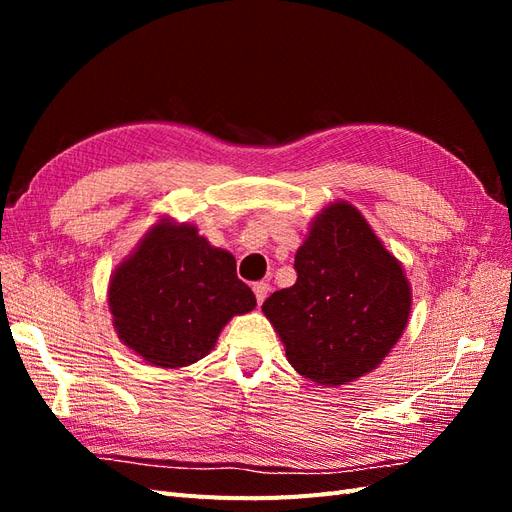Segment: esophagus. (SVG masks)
<instances>
[{
	"mask_svg": "<svg viewBox=\"0 0 512 512\" xmlns=\"http://www.w3.org/2000/svg\"><path fill=\"white\" fill-rule=\"evenodd\" d=\"M269 290H271V286H269L267 282H258V284H254V294H256V301H258V305L265 303V299L269 297Z\"/></svg>",
	"mask_w": 512,
	"mask_h": 512,
	"instance_id": "obj_1",
	"label": "esophagus"
}]
</instances>
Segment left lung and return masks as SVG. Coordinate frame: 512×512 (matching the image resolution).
Listing matches in <instances>:
<instances>
[{"instance_id":"left-lung-1","label":"left lung","mask_w":512,"mask_h":512,"mask_svg":"<svg viewBox=\"0 0 512 512\" xmlns=\"http://www.w3.org/2000/svg\"><path fill=\"white\" fill-rule=\"evenodd\" d=\"M294 269V286L262 303L294 371L316 386H342L374 371L406 331L412 288L365 215L348 200L324 205Z\"/></svg>"}]
</instances>
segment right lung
Returning <instances> with one entry per match:
<instances>
[{
	"label": "right lung",
	"instance_id": "obj_1",
	"mask_svg": "<svg viewBox=\"0 0 512 512\" xmlns=\"http://www.w3.org/2000/svg\"><path fill=\"white\" fill-rule=\"evenodd\" d=\"M121 344L149 365L188 367L207 356L230 318L256 307L237 260L168 215L151 224L106 288Z\"/></svg>",
	"mask_w": 512,
	"mask_h": 512
}]
</instances>
